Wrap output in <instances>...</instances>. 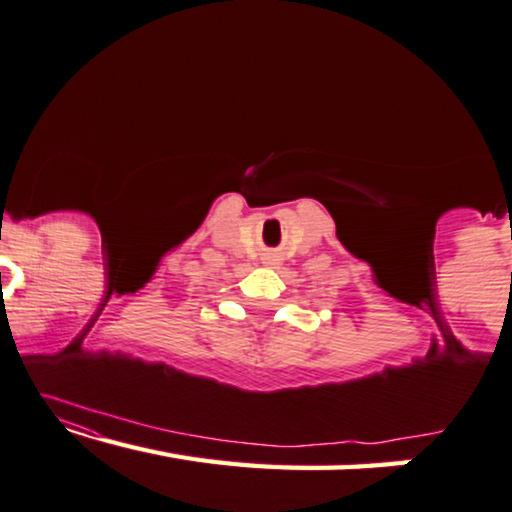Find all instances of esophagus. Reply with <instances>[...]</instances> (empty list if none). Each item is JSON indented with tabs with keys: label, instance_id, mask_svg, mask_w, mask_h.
I'll use <instances>...</instances> for the list:
<instances>
[{
	"label": "esophagus",
	"instance_id": "1",
	"mask_svg": "<svg viewBox=\"0 0 512 512\" xmlns=\"http://www.w3.org/2000/svg\"><path fill=\"white\" fill-rule=\"evenodd\" d=\"M262 264L269 266V269H278V266L282 264V259L278 253H264L262 257Z\"/></svg>",
	"mask_w": 512,
	"mask_h": 512
}]
</instances>
